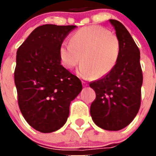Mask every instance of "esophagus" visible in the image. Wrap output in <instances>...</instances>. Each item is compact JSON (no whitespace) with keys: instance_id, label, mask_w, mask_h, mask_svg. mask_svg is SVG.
<instances>
[{"instance_id":"esophagus-1","label":"esophagus","mask_w":156,"mask_h":156,"mask_svg":"<svg viewBox=\"0 0 156 156\" xmlns=\"http://www.w3.org/2000/svg\"><path fill=\"white\" fill-rule=\"evenodd\" d=\"M82 84L84 87H87V86H88V84L87 82H85V81H82Z\"/></svg>"}]
</instances>
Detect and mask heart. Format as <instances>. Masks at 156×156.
Masks as SVG:
<instances>
[{
  "label": "heart",
  "instance_id": "b5f03b06",
  "mask_svg": "<svg viewBox=\"0 0 156 156\" xmlns=\"http://www.w3.org/2000/svg\"><path fill=\"white\" fill-rule=\"evenodd\" d=\"M120 43L115 34L100 26H88L78 30L72 42L64 41L59 49L61 61L67 69H73L82 58L78 74L85 78H100L115 66Z\"/></svg>",
  "mask_w": 156,
  "mask_h": 156
}]
</instances>
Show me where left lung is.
Listing matches in <instances>:
<instances>
[{
  "mask_svg": "<svg viewBox=\"0 0 156 156\" xmlns=\"http://www.w3.org/2000/svg\"><path fill=\"white\" fill-rule=\"evenodd\" d=\"M109 22L120 43L119 60L108 75L90 84L96 93L90 112L97 126L119 130L133 120L140 107L143 73L140 50L130 33L119 21Z\"/></svg>",
  "mask_w": 156,
  "mask_h": 156,
  "instance_id": "8db88e82",
  "label": "left lung"
}]
</instances>
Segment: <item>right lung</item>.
<instances>
[{"label": "right lung", "instance_id": "add662e5", "mask_svg": "<svg viewBox=\"0 0 156 156\" xmlns=\"http://www.w3.org/2000/svg\"><path fill=\"white\" fill-rule=\"evenodd\" d=\"M75 26L47 24L36 28L18 48L14 81L20 111L41 133L62 127L71 101L79 94V78L61 65L59 49Z\"/></svg>", "mask_w": 156, "mask_h": 156}]
</instances>
